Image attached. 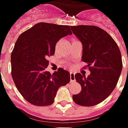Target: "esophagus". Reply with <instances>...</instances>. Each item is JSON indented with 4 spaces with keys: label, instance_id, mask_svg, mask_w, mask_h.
Masks as SVG:
<instances>
[{
    "label": "esophagus",
    "instance_id": "esophagus-1",
    "mask_svg": "<svg viewBox=\"0 0 128 128\" xmlns=\"http://www.w3.org/2000/svg\"><path fill=\"white\" fill-rule=\"evenodd\" d=\"M75 81H76V80H75L74 73L70 72V82H74Z\"/></svg>",
    "mask_w": 128,
    "mask_h": 128
}]
</instances>
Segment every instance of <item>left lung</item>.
<instances>
[{"label": "left lung", "instance_id": "obj_1", "mask_svg": "<svg viewBox=\"0 0 128 128\" xmlns=\"http://www.w3.org/2000/svg\"><path fill=\"white\" fill-rule=\"evenodd\" d=\"M71 29L82 44V60L90 71L87 77L75 74L82 90L72 98L79 105L94 106L104 101L117 85L122 69L121 53L114 39L99 27L81 25Z\"/></svg>", "mask_w": 128, "mask_h": 128}]
</instances>
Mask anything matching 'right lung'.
I'll return each mask as SVG.
<instances>
[{
	"instance_id": "1",
	"label": "right lung",
	"mask_w": 128,
	"mask_h": 128,
	"mask_svg": "<svg viewBox=\"0 0 128 128\" xmlns=\"http://www.w3.org/2000/svg\"><path fill=\"white\" fill-rule=\"evenodd\" d=\"M71 34L70 26L42 22L18 36L10 56L11 75L18 92L28 102L50 105L58 88L70 82L69 72L58 68L51 74L46 68L47 57L54 54L56 44Z\"/></svg>"
}]
</instances>
